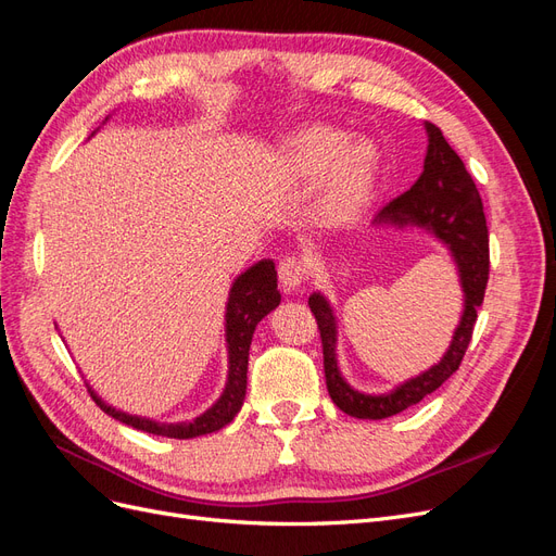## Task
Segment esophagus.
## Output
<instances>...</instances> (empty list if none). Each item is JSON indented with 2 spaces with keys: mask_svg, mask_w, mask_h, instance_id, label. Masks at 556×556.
<instances>
[{
  "mask_svg": "<svg viewBox=\"0 0 556 556\" xmlns=\"http://www.w3.org/2000/svg\"><path fill=\"white\" fill-rule=\"evenodd\" d=\"M278 278L285 292H294L301 288V282L306 278V264L299 257H285L278 264Z\"/></svg>",
  "mask_w": 556,
  "mask_h": 556,
  "instance_id": "esophagus-1",
  "label": "esophagus"
}]
</instances>
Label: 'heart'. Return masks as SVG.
<instances>
[{"label": "heart", "instance_id": "obj_1", "mask_svg": "<svg viewBox=\"0 0 556 556\" xmlns=\"http://www.w3.org/2000/svg\"><path fill=\"white\" fill-rule=\"evenodd\" d=\"M280 166L299 185L325 180L319 215L329 225H343L355 220L376 192L380 150L371 139H350L339 127L308 125L282 143Z\"/></svg>", "mask_w": 556, "mask_h": 556}]
</instances>
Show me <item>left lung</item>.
I'll return each instance as SVG.
<instances>
[{"instance_id":"8db88e82","label":"left lung","mask_w":556,"mask_h":556,"mask_svg":"<svg viewBox=\"0 0 556 556\" xmlns=\"http://www.w3.org/2000/svg\"><path fill=\"white\" fill-rule=\"evenodd\" d=\"M427 129V157L422 176L408 192L390 201L374 217V227L392 229H422L439 241L457 268L462 288V315L452 331V339L443 357L431 364L427 371L394 384L380 394L359 392L341 374L339 355V317L331 301L323 292L308 296V306L317 319L325 352V378L331 401L343 413L357 419H384L415 406L459 368L468 348L470 333L482 306L486 276H490V237L482 199L464 162L445 141L443 131L425 123Z\"/></svg>"}]
</instances>
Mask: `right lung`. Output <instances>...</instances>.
Wrapping results in <instances>:
<instances>
[{"mask_svg": "<svg viewBox=\"0 0 556 556\" xmlns=\"http://www.w3.org/2000/svg\"><path fill=\"white\" fill-rule=\"evenodd\" d=\"M278 304H280L278 274H276V264L271 260H260L233 278L229 296H227V306H225V345H227L225 390L208 410L197 415L194 419H188V422H157L153 417L129 415L121 408H113L111 403H106L94 392V387L90 382H88V392L94 399L97 406L106 415L117 419V422L146 433L185 441V439H197V435H206L223 429L225 425L231 422L233 417H237V413L243 406L252 333H255V327Z\"/></svg>", "mask_w": 556, "mask_h": 556, "instance_id": "obj_1", "label": "right lung"}]
</instances>
